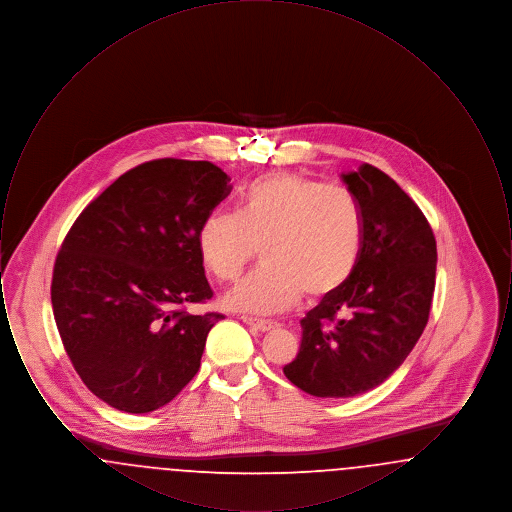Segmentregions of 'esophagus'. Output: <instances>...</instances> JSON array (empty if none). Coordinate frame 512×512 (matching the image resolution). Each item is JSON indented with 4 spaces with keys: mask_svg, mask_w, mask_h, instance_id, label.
Wrapping results in <instances>:
<instances>
[{
    "mask_svg": "<svg viewBox=\"0 0 512 512\" xmlns=\"http://www.w3.org/2000/svg\"><path fill=\"white\" fill-rule=\"evenodd\" d=\"M242 320H244L245 324L257 328L259 332H268V330L278 326L274 320H265V318L242 317Z\"/></svg>",
    "mask_w": 512,
    "mask_h": 512,
    "instance_id": "obj_1",
    "label": "esophagus"
}]
</instances>
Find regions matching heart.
Returning <instances> with one entry per match:
<instances>
[{
    "instance_id": "heart-1",
    "label": "heart",
    "mask_w": 512,
    "mask_h": 512,
    "mask_svg": "<svg viewBox=\"0 0 512 512\" xmlns=\"http://www.w3.org/2000/svg\"><path fill=\"white\" fill-rule=\"evenodd\" d=\"M363 244L355 195L290 172L255 178L240 190L236 213H213L197 232L201 265L220 282H234L261 249L263 265L224 299L253 315L286 311L303 292L311 299L338 292Z\"/></svg>"
}]
</instances>
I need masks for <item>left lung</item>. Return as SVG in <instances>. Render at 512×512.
Segmentation results:
<instances>
[{
  "instance_id": "8db88e82",
  "label": "left lung",
  "mask_w": 512,
  "mask_h": 512,
  "mask_svg": "<svg viewBox=\"0 0 512 512\" xmlns=\"http://www.w3.org/2000/svg\"><path fill=\"white\" fill-rule=\"evenodd\" d=\"M365 217L353 276L301 320L286 378L315 397H355L403 365L422 336L436 286L434 232L413 199L372 165L341 172Z\"/></svg>"
}]
</instances>
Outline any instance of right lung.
I'll use <instances>...</instances> for the list:
<instances>
[{"label": "right lung", "mask_w": 512, "mask_h": 512, "mask_svg": "<svg viewBox=\"0 0 512 512\" xmlns=\"http://www.w3.org/2000/svg\"><path fill=\"white\" fill-rule=\"evenodd\" d=\"M228 182L209 161H149L94 199L61 245L51 282L57 330L82 382L113 409L151 413L199 370L222 315L184 307L213 297L197 232Z\"/></svg>", "instance_id": "add662e5"}]
</instances>
